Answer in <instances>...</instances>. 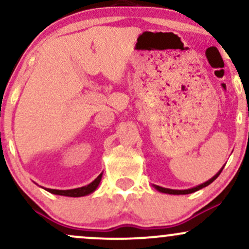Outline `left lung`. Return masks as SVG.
<instances>
[{
    "mask_svg": "<svg viewBox=\"0 0 249 249\" xmlns=\"http://www.w3.org/2000/svg\"><path fill=\"white\" fill-rule=\"evenodd\" d=\"M225 166H222L221 168L219 170V172L215 174V176H213L212 178H211L210 180H207V181L202 182V184L198 185V186H194L192 188H187V190H172V188H165V187H161V186H158V185H153V187L156 188L158 192H161V193H166V194H176V196H179V194H190V193H193V192H196V191L201 190V188L206 187L208 186L210 184H212V182L215 180L216 178L219 177V174L221 173L222 168H224Z\"/></svg>",
    "mask_w": 249,
    "mask_h": 249,
    "instance_id": "8db88e82",
    "label": "left lung"
}]
</instances>
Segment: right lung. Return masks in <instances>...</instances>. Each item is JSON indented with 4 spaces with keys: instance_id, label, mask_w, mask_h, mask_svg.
I'll return each instance as SVG.
<instances>
[{
    "instance_id": "obj_1",
    "label": "right lung",
    "mask_w": 249,
    "mask_h": 249,
    "mask_svg": "<svg viewBox=\"0 0 249 249\" xmlns=\"http://www.w3.org/2000/svg\"><path fill=\"white\" fill-rule=\"evenodd\" d=\"M103 177V173L99 174L97 178L93 180L92 182L87 185V186L78 187V188H72V190H53V188H45L42 187L43 190L48 191V192L57 194V196H73V198H78V196H89V194L93 193L97 190V187L99 186V182H101Z\"/></svg>"
}]
</instances>
